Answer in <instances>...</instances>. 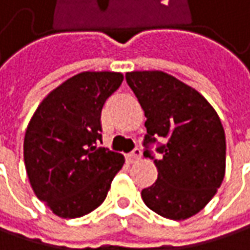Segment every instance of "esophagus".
<instances>
[{"instance_id": "34e87169", "label": "esophagus", "mask_w": 250, "mask_h": 250, "mask_svg": "<svg viewBox=\"0 0 250 250\" xmlns=\"http://www.w3.org/2000/svg\"><path fill=\"white\" fill-rule=\"evenodd\" d=\"M140 158H142V150H140L139 147H136L133 152H130V153L127 155V161H128L130 164H133V162L139 161Z\"/></svg>"}]
</instances>
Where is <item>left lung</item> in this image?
<instances>
[{
    "instance_id": "left-lung-1",
    "label": "left lung",
    "mask_w": 250,
    "mask_h": 250,
    "mask_svg": "<svg viewBox=\"0 0 250 250\" xmlns=\"http://www.w3.org/2000/svg\"><path fill=\"white\" fill-rule=\"evenodd\" d=\"M147 134L145 145L164 137L155 159L158 179L142 189L145 204L159 216L185 220L214 197L226 172V136L211 104L192 86L162 71L127 72ZM145 156L153 159L149 150Z\"/></svg>"
}]
</instances>
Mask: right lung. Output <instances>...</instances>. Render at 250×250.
Wrapping results in <instances>:
<instances>
[{
	"instance_id": "1",
	"label": "right lung",
	"mask_w": 250,
	"mask_h": 250,
	"mask_svg": "<svg viewBox=\"0 0 250 250\" xmlns=\"http://www.w3.org/2000/svg\"><path fill=\"white\" fill-rule=\"evenodd\" d=\"M120 72H81L50 91L24 136V165L39 200L62 219L82 217L103 204L125 156L101 140V110L122 85Z\"/></svg>"
}]
</instances>
